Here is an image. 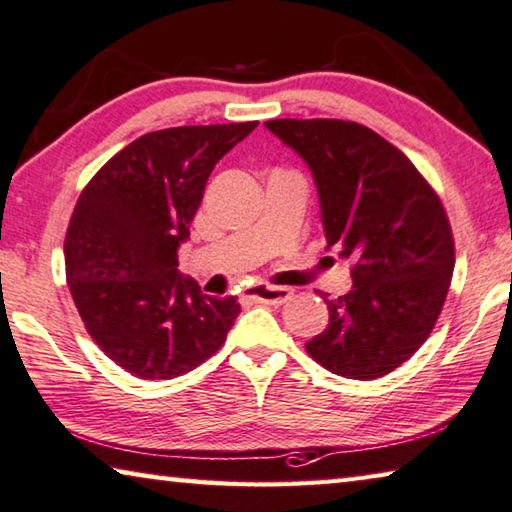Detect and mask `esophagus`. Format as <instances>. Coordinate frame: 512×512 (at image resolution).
I'll return each instance as SVG.
<instances>
[{"instance_id": "1", "label": "esophagus", "mask_w": 512, "mask_h": 512, "mask_svg": "<svg viewBox=\"0 0 512 512\" xmlns=\"http://www.w3.org/2000/svg\"><path fill=\"white\" fill-rule=\"evenodd\" d=\"M294 291L289 287H269V285H257L248 289V298L255 300V303H266V305H282L291 300Z\"/></svg>"}]
</instances>
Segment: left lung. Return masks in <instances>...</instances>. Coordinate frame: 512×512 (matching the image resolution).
I'll list each match as a JSON object with an SVG mask.
<instances>
[{
    "instance_id": "8db88e82",
    "label": "left lung",
    "mask_w": 512,
    "mask_h": 512,
    "mask_svg": "<svg viewBox=\"0 0 512 512\" xmlns=\"http://www.w3.org/2000/svg\"><path fill=\"white\" fill-rule=\"evenodd\" d=\"M319 193L328 248L353 262V287L326 298L328 328L305 344L337 376L373 380L426 342L451 285L453 234L415 164L351 120H269Z\"/></svg>"
}]
</instances>
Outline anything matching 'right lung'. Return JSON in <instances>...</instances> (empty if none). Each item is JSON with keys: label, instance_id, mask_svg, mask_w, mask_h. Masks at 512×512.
Returning <instances> with one entry per match:
<instances>
[{"label": "right lung", "instance_id": "right-lung-1", "mask_svg": "<svg viewBox=\"0 0 512 512\" xmlns=\"http://www.w3.org/2000/svg\"><path fill=\"white\" fill-rule=\"evenodd\" d=\"M255 127L150 132L113 154L81 191L63 248L70 294L93 342L136 378L196 369L241 312L234 296H205L177 271V250L218 159Z\"/></svg>", "mask_w": 512, "mask_h": 512}]
</instances>
